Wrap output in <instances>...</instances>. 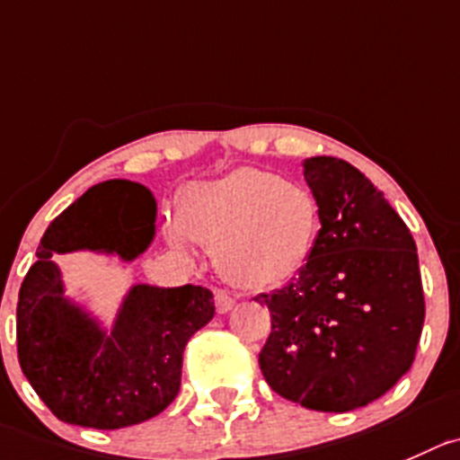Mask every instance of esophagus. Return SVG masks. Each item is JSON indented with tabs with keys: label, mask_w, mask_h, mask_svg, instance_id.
I'll return each instance as SVG.
<instances>
[{
	"label": "esophagus",
	"mask_w": 460,
	"mask_h": 460,
	"mask_svg": "<svg viewBox=\"0 0 460 460\" xmlns=\"http://www.w3.org/2000/svg\"><path fill=\"white\" fill-rule=\"evenodd\" d=\"M214 300H217L218 314H227L234 307V298L227 291H214Z\"/></svg>",
	"instance_id": "obj_1"
}]
</instances>
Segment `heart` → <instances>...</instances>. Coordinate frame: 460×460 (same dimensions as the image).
Wrapping results in <instances>:
<instances>
[{"label":"heart","instance_id":"obj_1","mask_svg":"<svg viewBox=\"0 0 460 460\" xmlns=\"http://www.w3.org/2000/svg\"><path fill=\"white\" fill-rule=\"evenodd\" d=\"M178 227L169 243L214 246L227 282L248 291L282 287L298 278L316 246L321 208L307 187L260 169H237L217 181L194 182L181 194Z\"/></svg>","mask_w":460,"mask_h":460}]
</instances>
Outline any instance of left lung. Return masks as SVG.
<instances>
[{"label":"left lung","instance_id":"8db88e82","mask_svg":"<svg viewBox=\"0 0 460 460\" xmlns=\"http://www.w3.org/2000/svg\"><path fill=\"white\" fill-rule=\"evenodd\" d=\"M303 169L321 230L298 278L255 298L270 312L260 368L284 400L345 413L386 395L413 364L424 323L418 248L349 162L307 157Z\"/></svg>","mask_w":460,"mask_h":460}]
</instances>
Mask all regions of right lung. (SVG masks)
<instances>
[{
  "mask_svg": "<svg viewBox=\"0 0 460 460\" xmlns=\"http://www.w3.org/2000/svg\"><path fill=\"white\" fill-rule=\"evenodd\" d=\"M157 200L139 182L90 187L49 223L17 300V358L33 391L67 424L124 429L155 418L181 391L182 349L214 318L209 288L130 284L111 325L67 293L54 255L130 264L155 239Z\"/></svg>",
  "mask_w": 460,
  "mask_h": 460,
  "instance_id": "right-lung-1",
  "label": "right lung"
}]
</instances>
